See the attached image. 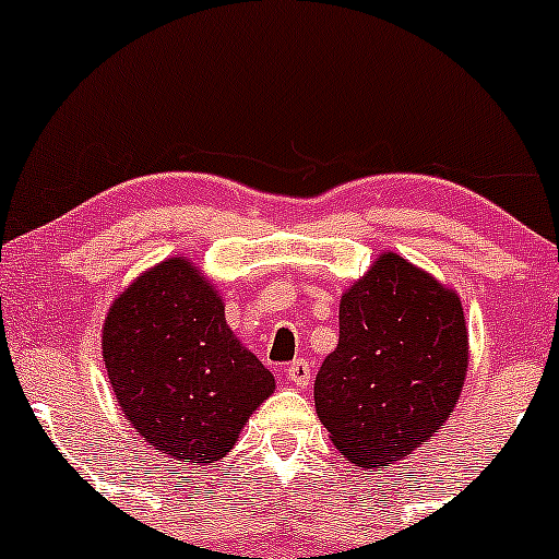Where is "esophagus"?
Returning <instances> with one entry per match:
<instances>
[{
    "label": "esophagus",
    "mask_w": 559,
    "mask_h": 559,
    "mask_svg": "<svg viewBox=\"0 0 559 559\" xmlns=\"http://www.w3.org/2000/svg\"><path fill=\"white\" fill-rule=\"evenodd\" d=\"M286 379H289L292 384H297V388H308L312 382V371L308 360H294L289 369H286Z\"/></svg>",
    "instance_id": "obj_1"
}]
</instances>
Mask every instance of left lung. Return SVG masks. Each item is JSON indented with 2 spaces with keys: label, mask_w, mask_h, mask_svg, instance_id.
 Instances as JSON below:
<instances>
[{
  "label": "left lung",
  "mask_w": 559,
  "mask_h": 559,
  "mask_svg": "<svg viewBox=\"0 0 559 559\" xmlns=\"http://www.w3.org/2000/svg\"><path fill=\"white\" fill-rule=\"evenodd\" d=\"M469 366L451 286L382 251L340 299V345L316 377V414L345 462L388 469L449 421Z\"/></svg>",
  "instance_id": "1"
}]
</instances>
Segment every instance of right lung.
<instances>
[{
  "instance_id": "1",
  "label": "right lung",
  "mask_w": 559,
  "mask_h": 559,
  "mask_svg": "<svg viewBox=\"0 0 559 559\" xmlns=\"http://www.w3.org/2000/svg\"><path fill=\"white\" fill-rule=\"evenodd\" d=\"M103 360L134 432L186 467L230 453L275 390L273 373L225 321L217 286L188 257L143 270L110 302Z\"/></svg>"
}]
</instances>
